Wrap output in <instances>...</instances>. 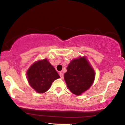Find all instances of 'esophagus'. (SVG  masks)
Wrapping results in <instances>:
<instances>
[{
  "instance_id": "esophagus-1",
  "label": "esophagus",
  "mask_w": 125,
  "mask_h": 125,
  "mask_svg": "<svg viewBox=\"0 0 125 125\" xmlns=\"http://www.w3.org/2000/svg\"><path fill=\"white\" fill-rule=\"evenodd\" d=\"M59 75H60V76H61V78L62 79H63L64 76H63V74L62 73H59Z\"/></svg>"
}]
</instances>
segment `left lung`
<instances>
[{
  "label": "left lung",
  "mask_w": 125,
  "mask_h": 125,
  "mask_svg": "<svg viewBox=\"0 0 125 125\" xmlns=\"http://www.w3.org/2000/svg\"><path fill=\"white\" fill-rule=\"evenodd\" d=\"M95 71L85 57L71 61L64 78L69 89L76 95L87 90L94 82Z\"/></svg>",
  "instance_id": "1"
}]
</instances>
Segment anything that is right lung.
Listing matches in <instances>:
<instances>
[{
    "instance_id": "1",
    "label": "right lung",
    "mask_w": 125,
    "mask_h": 125,
    "mask_svg": "<svg viewBox=\"0 0 125 125\" xmlns=\"http://www.w3.org/2000/svg\"><path fill=\"white\" fill-rule=\"evenodd\" d=\"M30 85L38 93H44L51 87L55 80L60 78L55 68L47 59L36 62L27 72Z\"/></svg>"
}]
</instances>
